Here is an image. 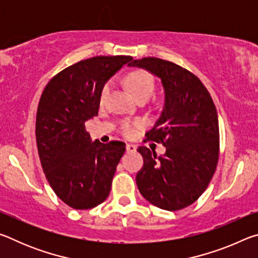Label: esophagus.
Returning a JSON list of instances; mask_svg holds the SVG:
<instances>
[{
	"instance_id": "obj_1",
	"label": "esophagus",
	"mask_w": 258,
	"mask_h": 258,
	"mask_svg": "<svg viewBox=\"0 0 258 258\" xmlns=\"http://www.w3.org/2000/svg\"><path fill=\"white\" fill-rule=\"evenodd\" d=\"M126 150H127V152H135L137 151V146L128 143V145H126Z\"/></svg>"
}]
</instances>
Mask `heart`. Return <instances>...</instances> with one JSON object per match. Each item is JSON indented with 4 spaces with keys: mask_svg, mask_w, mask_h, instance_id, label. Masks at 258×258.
<instances>
[{
    "mask_svg": "<svg viewBox=\"0 0 258 258\" xmlns=\"http://www.w3.org/2000/svg\"><path fill=\"white\" fill-rule=\"evenodd\" d=\"M126 86L128 87L135 98L140 99H148L152 94L155 90V80L149 73L143 71V69H135L131 72L125 78ZM109 93V84H106L101 90L100 98L103 100ZM142 126L141 120H131V119H123L119 124V131L126 137H132L137 130Z\"/></svg>",
    "mask_w": 258,
    "mask_h": 258,
    "instance_id": "heart-1",
    "label": "heart"
}]
</instances>
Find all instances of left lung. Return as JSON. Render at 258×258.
Returning <instances> with one entry per match:
<instances>
[{
	"label": "left lung",
	"mask_w": 258,
	"mask_h": 258,
	"mask_svg": "<svg viewBox=\"0 0 258 258\" xmlns=\"http://www.w3.org/2000/svg\"><path fill=\"white\" fill-rule=\"evenodd\" d=\"M128 66L145 68L158 76L165 90V106L149 141L163 143L164 156L139 147L143 167L137 174L139 191L148 202L166 211L194 204L207 189L220 155L216 107L199 78L171 61L159 58L133 60Z\"/></svg>",
	"instance_id": "1"
}]
</instances>
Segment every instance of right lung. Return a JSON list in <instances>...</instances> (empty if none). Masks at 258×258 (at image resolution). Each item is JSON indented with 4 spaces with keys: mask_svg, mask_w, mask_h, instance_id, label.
I'll return each instance as SVG.
<instances>
[{
    "mask_svg": "<svg viewBox=\"0 0 258 258\" xmlns=\"http://www.w3.org/2000/svg\"><path fill=\"white\" fill-rule=\"evenodd\" d=\"M130 55L93 56L72 64L47 83L36 113V145L54 194L74 209L103 203L111 189L124 142H91L85 121L98 116L100 93Z\"/></svg>",
    "mask_w": 258,
    "mask_h": 258,
    "instance_id": "right-lung-1",
    "label": "right lung"
}]
</instances>
